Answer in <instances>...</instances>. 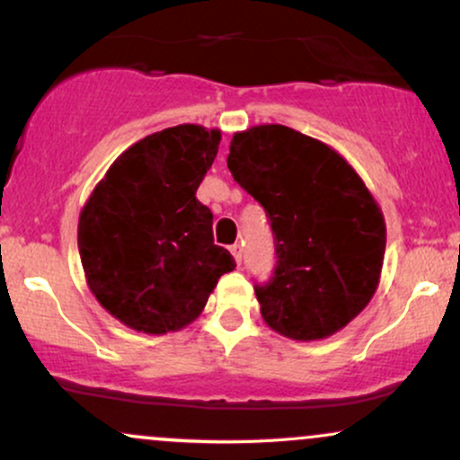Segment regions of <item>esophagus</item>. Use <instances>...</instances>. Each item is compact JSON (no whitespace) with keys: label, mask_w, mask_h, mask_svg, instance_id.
<instances>
[{"label":"esophagus","mask_w":460,"mask_h":460,"mask_svg":"<svg viewBox=\"0 0 460 460\" xmlns=\"http://www.w3.org/2000/svg\"><path fill=\"white\" fill-rule=\"evenodd\" d=\"M231 251V255H234V260L237 261V263H242V246L240 244H234L229 248Z\"/></svg>","instance_id":"34e87169"}]
</instances>
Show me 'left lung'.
<instances>
[{
  "instance_id": "obj_1",
  "label": "left lung",
  "mask_w": 460,
  "mask_h": 460,
  "mask_svg": "<svg viewBox=\"0 0 460 460\" xmlns=\"http://www.w3.org/2000/svg\"><path fill=\"white\" fill-rule=\"evenodd\" d=\"M226 166L263 205L277 242L274 277L255 288L263 322L294 341L335 335L381 281V205L344 155L285 125L237 131Z\"/></svg>"
}]
</instances>
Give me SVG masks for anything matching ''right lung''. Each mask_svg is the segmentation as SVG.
Wrapping results in <instances>:
<instances>
[{"mask_svg":"<svg viewBox=\"0 0 460 460\" xmlns=\"http://www.w3.org/2000/svg\"><path fill=\"white\" fill-rule=\"evenodd\" d=\"M220 129L183 123L120 153L79 212L77 248L88 289L129 329H186L234 257L214 244L212 212L197 190Z\"/></svg>","mask_w":460,"mask_h":460,"instance_id":"add662e5","label":"right lung"}]
</instances>
